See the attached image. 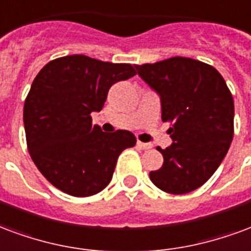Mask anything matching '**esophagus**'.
Returning <instances> with one entry per match:
<instances>
[{
	"mask_svg": "<svg viewBox=\"0 0 251 251\" xmlns=\"http://www.w3.org/2000/svg\"><path fill=\"white\" fill-rule=\"evenodd\" d=\"M138 147L142 148V150H150V148L152 147V144L143 143V142H138Z\"/></svg>",
	"mask_w": 251,
	"mask_h": 251,
	"instance_id": "34e87169",
	"label": "esophagus"
}]
</instances>
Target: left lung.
Wrapping results in <instances>:
<instances>
[{
    "label": "left lung",
    "mask_w": 251,
    "mask_h": 251,
    "mask_svg": "<svg viewBox=\"0 0 251 251\" xmlns=\"http://www.w3.org/2000/svg\"><path fill=\"white\" fill-rule=\"evenodd\" d=\"M139 76L162 101V120L171 123L170 147H158L163 166L150 173L168 194H187L211 178L234 136V100L221 73L188 57L136 65Z\"/></svg>",
    "instance_id": "left-lung-1"
}]
</instances>
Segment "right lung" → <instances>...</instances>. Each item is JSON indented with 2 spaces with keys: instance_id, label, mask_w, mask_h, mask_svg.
Returning a JSON list of instances; mask_svg holds the SVG:
<instances>
[{
  "instance_id": "1",
  "label": "right lung",
  "mask_w": 251,
  "mask_h": 251,
  "mask_svg": "<svg viewBox=\"0 0 251 251\" xmlns=\"http://www.w3.org/2000/svg\"><path fill=\"white\" fill-rule=\"evenodd\" d=\"M136 75L131 64L100 61L84 54L49 61L33 80L24 104L30 158L49 183L72 197L100 193L112 179L132 132L104 133L91 112L101 111L113 84Z\"/></svg>"
}]
</instances>
